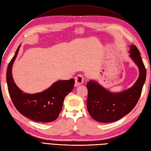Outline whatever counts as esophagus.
Wrapping results in <instances>:
<instances>
[{"label": "esophagus", "instance_id": "obj_1", "mask_svg": "<svg viewBox=\"0 0 151 151\" xmlns=\"http://www.w3.org/2000/svg\"><path fill=\"white\" fill-rule=\"evenodd\" d=\"M84 76L83 75H78L77 76L75 77V86H80L82 83H83L84 81Z\"/></svg>", "mask_w": 151, "mask_h": 151}]
</instances>
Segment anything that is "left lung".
<instances>
[{
  "instance_id": "obj_1",
  "label": "left lung",
  "mask_w": 151,
  "mask_h": 151,
  "mask_svg": "<svg viewBox=\"0 0 151 151\" xmlns=\"http://www.w3.org/2000/svg\"><path fill=\"white\" fill-rule=\"evenodd\" d=\"M130 49V57L136 63L140 75L134 86L119 93H112L91 80L87 84L88 97L87 107L91 117L100 122H111L128 114L136 106L140 98L146 78V69L135 45Z\"/></svg>"
}]
</instances>
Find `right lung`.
Wrapping results in <instances>:
<instances>
[{"instance_id": "1", "label": "right lung", "mask_w": 151, "mask_h": 151, "mask_svg": "<svg viewBox=\"0 0 151 151\" xmlns=\"http://www.w3.org/2000/svg\"><path fill=\"white\" fill-rule=\"evenodd\" d=\"M20 46L9 62L6 73L7 88L12 102L19 112L32 121L41 122L55 121L59 117L65 97L74 87L75 80L57 81L40 93H24L15 84L11 71Z\"/></svg>"}]
</instances>
